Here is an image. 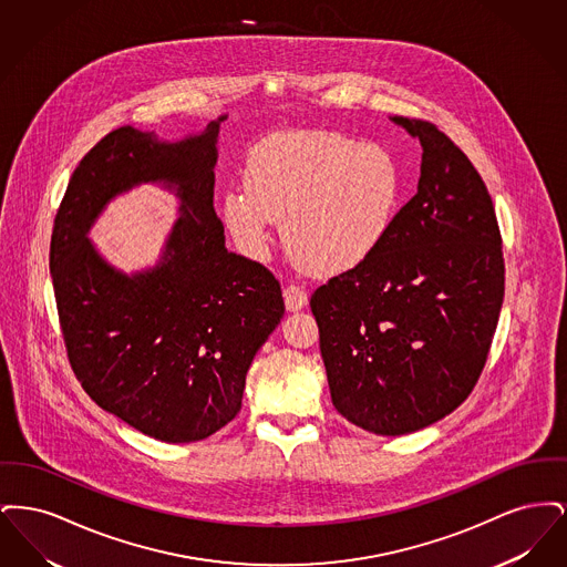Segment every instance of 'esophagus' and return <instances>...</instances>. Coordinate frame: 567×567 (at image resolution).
Returning <instances> with one entry per match:
<instances>
[{"label": "esophagus", "instance_id": "34e87169", "mask_svg": "<svg viewBox=\"0 0 567 567\" xmlns=\"http://www.w3.org/2000/svg\"><path fill=\"white\" fill-rule=\"evenodd\" d=\"M282 296H285V306H287V310H289V312H297V310L306 308V303H308V293H306V289H301L299 285H293V282L285 287Z\"/></svg>", "mask_w": 567, "mask_h": 567}]
</instances>
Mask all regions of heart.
I'll return each mask as SVG.
<instances>
[{"label":"heart","mask_w":567,"mask_h":567,"mask_svg":"<svg viewBox=\"0 0 567 567\" xmlns=\"http://www.w3.org/2000/svg\"><path fill=\"white\" fill-rule=\"evenodd\" d=\"M244 189L223 193V225L250 259H266L282 223L301 270L336 276L368 264L386 243L404 183L395 157L374 142L338 132L261 140L244 162Z\"/></svg>","instance_id":"obj_1"}]
</instances>
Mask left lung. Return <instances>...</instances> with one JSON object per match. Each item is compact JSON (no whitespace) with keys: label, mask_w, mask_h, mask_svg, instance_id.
Returning a JSON list of instances; mask_svg holds the SVG:
<instances>
[{"label":"left lung","mask_w":567,"mask_h":567,"mask_svg":"<svg viewBox=\"0 0 567 567\" xmlns=\"http://www.w3.org/2000/svg\"><path fill=\"white\" fill-rule=\"evenodd\" d=\"M391 121L423 146L416 195L368 264L310 299L331 402L377 435L423 430L465 402L504 301L502 236L481 174L433 123Z\"/></svg>","instance_id":"obj_1"}]
</instances>
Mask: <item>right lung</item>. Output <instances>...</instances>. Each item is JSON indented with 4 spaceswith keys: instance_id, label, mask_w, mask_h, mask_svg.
Here are the masks:
<instances>
[{
    "instance_id": "1",
    "label": "right lung",
    "mask_w": 567,
    "mask_h": 567,
    "mask_svg": "<svg viewBox=\"0 0 567 567\" xmlns=\"http://www.w3.org/2000/svg\"><path fill=\"white\" fill-rule=\"evenodd\" d=\"M165 142L125 125L74 169L54 216L51 276L68 359L86 395L137 432L197 442L243 408L246 372L285 315L268 268L225 248L216 216L218 127ZM142 182L177 190L183 216L157 267L127 277L85 234Z\"/></svg>"
}]
</instances>
